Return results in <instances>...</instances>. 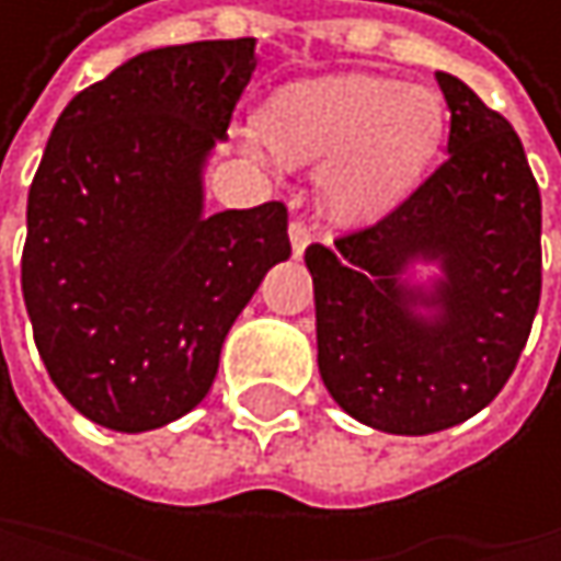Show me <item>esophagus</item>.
Segmentation results:
<instances>
[{
  "instance_id": "1",
  "label": "esophagus",
  "mask_w": 561,
  "mask_h": 561,
  "mask_svg": "<svg viewBox=\"0 0 561 561\" xmlns=\"http://www.w3.org/2000/svg\"><path fill=\"white\" fill-rule=\"evenodd\" d=\"M289 242H293V252H296V255H302L306 245L312 242V228H309L302 218H296V221L289 225Z\"/></svg>"
}]
</instances>
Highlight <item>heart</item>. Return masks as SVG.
I'll list each match as a JSON object with an SVG mask.
<instances>
[{"mask_svg":"<svg viewBox=\"0 0 561 561\" xmlns=\"http://www.w3.org/2000/svg\"><path fill=\"white\" fill-rule=\"evenodd\" d=\"M259 134L296 164L327 161L322 202L343 221H363L393 208L437 154L444 106L427 87L340 73L275 90Z\"/></svg>","mask_w":561,"mask_h":561,"instance_id":"heart-1","label":"heart"}]
</instances>
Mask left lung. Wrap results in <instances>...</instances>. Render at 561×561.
<instances>
[{
  "mask_svg": "<svg viewBox=\"0 0 561 561\" xmlns=\"http://www.w3.org/2000/svg\"><path fill=\"white\" fill-rule=\"evenodd\" d=\"M444 164L377 225L309 245L319 377L387 434L447 431L508 383L542 296V195L512 124L450 73ZM431 261L442 275L411 287Z\"/></svg>",
  "mask_w": 561,
  "mask_h": 561,
  "instance_id": "left-lung-1",
  "label": "left lung"
}]
</instances>
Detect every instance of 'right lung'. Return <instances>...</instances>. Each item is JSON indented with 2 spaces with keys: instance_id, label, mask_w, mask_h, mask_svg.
<instances>
[{
  "instance_id": "1",
  "label": "right lung",
  "mask_w": 561,
  "mask_h": 561,
  "mask_svg": "<svg viewBox=\"0 0 561 561\" xmlns=\"http://www.w3.org/2000/svg\"><path fill=\"white\" fill-rule=\"evenodd\" d=\"M255 39L147 49L59 114L26 205L23 299L36 350L77 411L121 434L205 400L221 343L275 262L283 202L205 215Z\"/></svg>"
}]
</instances>
